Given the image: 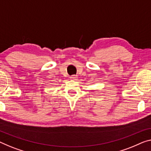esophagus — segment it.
<instances>
[{
    "label": "esophagus",
    "instance_id": "34e87169",
    "mask_svg": "<svg viewBox=\"0 0 151 151\" xmlns=\"http://www.w3.org/2000/svg\"><path fill=\"white\" fill-rule=\"evenodd\" d=\"M70 79L72 80H76L78 79V77L76 76H72L70 77Z\"/></svg>",
    "mask_w": 151,
    "mask_h": 151
}]
</instances>
